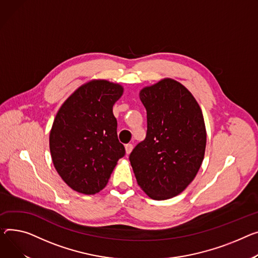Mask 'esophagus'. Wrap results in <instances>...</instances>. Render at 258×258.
Masks as SVG:
<instances>
[{
	"mask_svg": "<svg viewBox=\"0 0 258 258\" xmlns=\"http://www.w3.org/2000/svg\"><path fill=\"white\" fill-rule=\"evenodd\" d=\"M133 148H134V146H133V144H131V143H128V144H126L125 145V152H126V154H130L131 152H132V150H133Z\"/></svg>",
	"mask_w": 258,
	"mask_h": 258,
	"instance_id": "34e87169",
	"label": "esophagus"
}]
</instances>
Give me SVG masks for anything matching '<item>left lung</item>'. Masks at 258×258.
Returning <instances> with one entry per match:
<instances>
[{"mask_svg":"<svg viewBox=\"0 0 258 258\" xmlns=\"http://www.w3.org/2000/svg\"><path fill=\"white\" fill-rule=\"evenodd\" d=\"M147 112L144 141L130 154L137 182L154 200L180 194L202 164L207 131L202 111L192 93L172 79L140 91Z\"/></svg>","mask_w":258,"mask_h":258,"instance_id":"8db88e82","label":"left lung"}]
</instances>
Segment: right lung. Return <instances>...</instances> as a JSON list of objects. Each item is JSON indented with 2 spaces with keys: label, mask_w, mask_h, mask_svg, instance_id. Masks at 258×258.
<instances>
[{
  "label": "right lung",
  "mask_w": 258,
  "mask_h": 258,
  "mask_svg": "<svg viewBox=\"0 0 258 258\" xmlns=\"http://www.w3.org/2000/svg\"><path fill=\"white\" fill-rule=\"evenodd\" d=\"M122 93L119 84L90 81L64 101L55 117L49 133L51 160L65 183L79 193L101 191L124 157L113 114Z\"/></svg>",
  "instance_id": "1"
}]
</instances>
